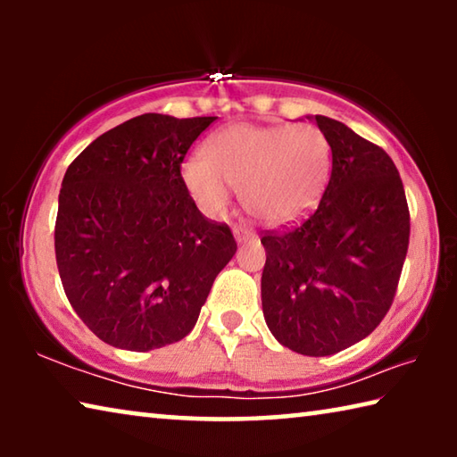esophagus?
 Masks as SVG:
<instances>
[{
	"instance_id": "esophagus-1",
	"label": "esophagus",
	"mask_w": 457,
	"mask_h": 457,
	"mask_svg": "<svg viewBox=\"0 0 457 457\" xmlns=\"http://www.w3.org/2000/svg\"><path fill=\"white\" fill-rule=\"evenodd\" d=\"M234 236L239 244L242 242H250V239H253V234L247 228L244 226H234Z\"/></svg>"
}]
</instances>
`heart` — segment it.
Listing matches in <instances>:
<instances>
[{"label": "heart", "mask_w": 457, "mask_h": 457, "mask_svg": "<svg viewBox=\"0 0 457 457\" xmlns=\"http://www.w3.org/2000/svg\"><path fill=\"white\" fill-rule=\"evenodd\" d=\"M332 165L328 138L311 122L234 125L183 165V183L210 218L226 213L234 187L253 218L284 226L319 204Z\"/></svg>", "instance_id": "b5f03b06"}]
</instances>
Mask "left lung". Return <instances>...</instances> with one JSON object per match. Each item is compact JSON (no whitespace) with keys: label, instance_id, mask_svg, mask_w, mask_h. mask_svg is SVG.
<instances>
[{"label":"left lung","instance_id":"left-lung-1","mask_svg":"<svg viewBox=\"0 0 457 457\" xmlns=\"http://www.w3.org/2000/svg\"><path fill=\"white\" fill-rule=\"evenodd\" d=\"M314 120L330 143V179L304 221L262 236V311L278 343L327 357L369 337L389 312L411 223L389 154L343 122Z\"/></svg>","mask_w":457,"mask_h":457}]
</instances>
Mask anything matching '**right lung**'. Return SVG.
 I'll list each match as a JSON object with an SVG mask.
<instances>
[{
    "label": "right lung",
    "instance_id": "obj_1",
    "mask_svg": "<svg viewBox=\"0 0 457 457\" xmlns=\"http://www.w3.org/2000/svg\"><path fill=\"white\" fill-rule=\"evenodd\" d=\"M215 119L141 114L92 141L62 181L60 280L82 322L117 349L145 353L187 337L237 250L181 177L189 146Z\"/></svg>",
    "mask_w": 457,
    "mask_h": 457
}]
</instances>
